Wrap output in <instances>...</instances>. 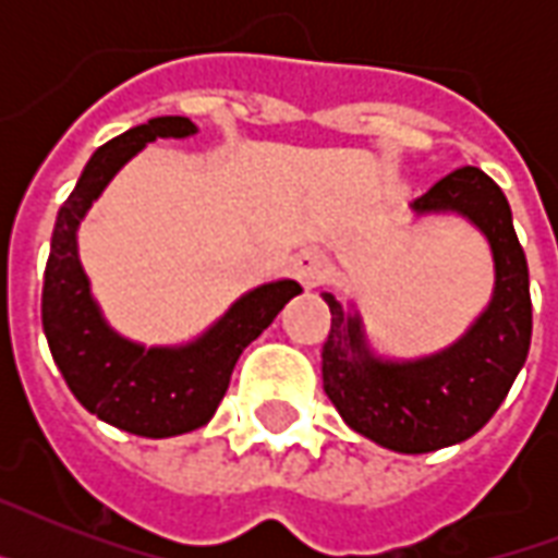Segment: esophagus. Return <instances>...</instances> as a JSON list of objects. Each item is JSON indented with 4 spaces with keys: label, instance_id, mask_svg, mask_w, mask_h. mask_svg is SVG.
<instances>
[{
    "label": "esophagus",
    "instance_id": "obj_1",
    "mask_svg": "<svg viewBox=\"0 0 558 558\" xmlns=\"http://www.w3.org/2000/svg\"><path fill=\"white\" fill-rule=\"evenodd\" d=\"M292 275L304 289L322 287L324 280L330 278V260L318 248H304V252L292 257Z\"/></svg>",
    "mask_w": 558,
    "mask_h": 558
}]
</instances>
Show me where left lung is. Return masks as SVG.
Returning <instances> with one entry per match:
<instances>
[{
	"label": "left lung",
	"mask_w": 558,
	"mask_h": 558,
	"mask_svg": "<svg viewBox=\"0 0 558 558\" xmlns=\"http://www.w3.org/2000/svg\"><path fill=\"white\" fill-rule=\"evenodd\" d=\"M416 217L458 214L486 236L495 263L493 298L472 327L440 353L381 359L367 348L359 313L324 292L330 336L322 350L324 393L341 420L399 454H425L469 440L498 411L527 362L533 336L527 257L504 191L477 168L442 177L411 202Z\"/></svg>",
	"instance_id": "obj_1"
}]
</instances>
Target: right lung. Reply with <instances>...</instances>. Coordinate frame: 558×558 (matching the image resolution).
<instances>
[{
	"mask_svg": "<svg viewBox=\"0 0 558 558\" xmlns=\"http://www.w3.org/2000/svg\"><path fill=\"white\" fill-rule=\"evenodd\" d=\"M193 133L191 118L161 116L98 147L57 210L43 280V330L69 390L104 423L153 440L208 423L226 397L240 353L301 295L295 280L263 283L236 298L199 339L179 348H144L107 324L77 257L81 219L135 153L156 138Z\"/></svg>",
	"mask_w": 558,
	"mask_h": 558,
	"instance_id": "1",
	"label": "right lung"
}]
</instances>
